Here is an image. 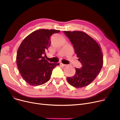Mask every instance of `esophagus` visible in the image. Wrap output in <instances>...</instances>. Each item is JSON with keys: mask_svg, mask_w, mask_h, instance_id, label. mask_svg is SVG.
Returning a JSON list of instances; mask_svg holds the SVG:
<instances>
[{"mask_svg": "<svg viewBox=\"0 0 120 120\" xmlns=\"http://www.w3.org/2000/svg\"><path fill=\"white\" fill-rule=\"evenodd\" d=\"M60 66H62V67H65V66H66V65L63 64V63H60Z\"/></svg>", "mask_w": 120, "mask_h": 120, "instance_id": "obj_1", "label": "esophagus"}]
</instances>
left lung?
Instances as JSON below:
<instances>
[{
	"mask_svg": "<svg viewBox=\"0 0 120 120\" xmlns=\"http://www.w3.org/2000/svg\"><path fill=\"white\" fill-rule=\"evenodd\" d=\"M64 33L70 39L82 64L80 68H75V74L67 77V81L75 87L86 86L95 79L103 67L101 48L95 40L83 31H64Z\"/></svg>",
	"mask_w": 120,
	"mask_h": 120,
	"instance_id": "obj_1",
	"label": "left lung"
}]
</instances>
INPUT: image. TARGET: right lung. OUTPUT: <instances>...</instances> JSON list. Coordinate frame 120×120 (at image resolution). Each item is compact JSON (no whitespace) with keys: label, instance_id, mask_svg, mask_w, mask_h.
<instances>
[{"label":"right lung","instance_id":"obj_1","mask_svg":"<svg viewBox=\"0 0 120 120\" xmlns=\"http://www.w3.org/2000/svg\"><path fill=\"white\" fill-rule=\"evenodd\" d=\"M59 30L39 29L27 36L17 50L16 63L23 79L31 86L46 83L59 63H50L44 55L50 45V37Z\"/></svg>","mask_w":120,"mask_h":120}]
</instances>
